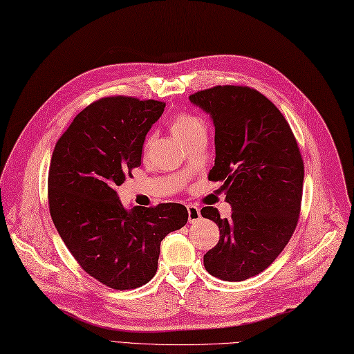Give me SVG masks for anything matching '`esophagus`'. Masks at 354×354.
Here are the masks:
<instances>
[{
  "label": "esophagus",
  "instance_id": "esophagus-1",
  "mask_svg": "<svg viewBox=\"0 0 354 354\" xmlns=\"http://www.w3.org/2000/svg\"><path fill=\"white\" fill-rule=\"evenodd\" d=\"M187 211H188V221L189 223H196L201 220V209L196 205H188L187 206Z\"/></svg>",
  "mask_w": 354,
  "mask_h": 354
}]
</instances>
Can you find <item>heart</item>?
<instances>
[{
	"label": "heart",
	"instance_id": "heart-1",
	"mask_svg": "<svg viewBox=\"0 0 354 354\" xmlns=\"http://www.w3.org/2000/svg\"><path fill=\"white\" fill-rule=\"evenodd\" d=\"M201 125H203V124L201 120H198V118H196L193 115H188V113H179L174 118V121H171V131H174L176 139L183 140L189 133L194 131L197 127H201ZM151 142L152 140L148 139L147 143H145V148L148 149Z\"/></svg>",
	"mask_w": 354,
	"mask_h": 354
}]
</instances>
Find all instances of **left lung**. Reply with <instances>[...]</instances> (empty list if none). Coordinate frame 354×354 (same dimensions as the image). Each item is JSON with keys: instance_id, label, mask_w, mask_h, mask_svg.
Listing matches in <instances>:
<instances>
[{"instance_id": "1", "label": "left lung", "mask_w": 354, "mask_h": 354, "mask_svg": "<svg viewBox=\"0 0 354 354\" xmlns=\"http://www.w3.org/2000/svg\"><path fill=\"white\" fill-rule=\"evenodd\" d=\"M215 127V165L230 218L212 206L202 216L220 229L203 256L205 269L223 281H243L274 263L296 229L304 161L292 129L277 106L248 86H214L189 95Z\"/></svg>"}]
</instances>
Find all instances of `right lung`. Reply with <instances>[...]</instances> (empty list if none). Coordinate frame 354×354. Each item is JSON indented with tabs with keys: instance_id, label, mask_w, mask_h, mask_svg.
Masks as SVG:
<instances>
[{
	"instance_id": "obj_1",
	"label": "right lung",
	"mask_w": 354,
	"mask_h": 354,
	"mask_svg": "<svg viewBox=\"0 0 354 354\" xmlns=\"http://www.w3.org/2000/svg\"><path fill=\"white\" fill-rule=\"evenodd\" d=\"M165 103L106 97L80 112L53 149L48 192L52 221L77 263L115 290L156 275L160 243L184 227V205L127 209L115 192L142 162L143 142Z\"/></svg>"
}]
</instances>
